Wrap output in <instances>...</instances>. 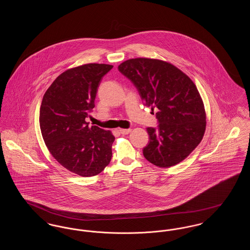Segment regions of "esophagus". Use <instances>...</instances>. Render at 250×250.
<instances>
[{
  "label": "esophagus",
  "mask_w": 250,
  "mask_h": 250,
  "mask_svg": "<svg viewBox=\"0 0 250 250\" xmlns=\"http://www.w3.org/2000/svg\"><path fill=\"white\" fill-rule=\"evenodd\" d=\"M119 131L122 135H127V134L130 133L131 129H123V128H121V129H119Z\"/></svg>",
  "instance_id": "obj_1"
}]
</instances>
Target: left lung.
I'll return each mask as SVG.
<instances>
[{"label":"left lung","mask_w":250,"mask_h":250,"mask_svg":"<svg viewBox=\"0 0 250 250\" xmlns=\"http://www.w3.org/2000/svg\"><path fill=\"white\" fill-rule=\"evenodd\" d=\"M119 71L130 80L144 105L157 109V128L147 127L144 157L160 167L174 166L202 142L206 114L196 85L184 72L161 60L125 61Z\"/></svg>","instance_id":"1"}]
</instances>
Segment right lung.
<instances>
[{
	"label": "right lung",
	"instance_id": "right-lung-1",
	"mask_svg": "<svg viewBox=\"0 0 250 250\" xmlns=\"http://www.w3.org/2000/svg\"><path fill=\"white\" fill-rule=\"evenodd\" d=\"M113 66L87 63L62 73L43 96L39 124L49 153L80 176L100 173L111 159L115 138L109 130L89 126L102 78Z\"/></svg>",
	"mask_w": 250,
	"mask_h": 250
}]
</instances>
